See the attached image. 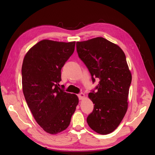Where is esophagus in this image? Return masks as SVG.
I'll return each instance as SVG.
<instances>
[{"mask_svg":"<svg viewBox=\"0 0 155 155\" xmlns=\"http://www.w3.org/2000/svg\"><path fill=\"white\" fill-rule=\"evenodd\" d=\"M78 97H79V100H83L84 97H85V94H83V93H80V94H78Z\"/></svg>","mask_w":155,"mask_h":155,"instance_id":"1","label":"esophagus"}]
</instances>
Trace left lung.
<instances>
[{
	"instance_id": "left-lung-1",
	"label": "left lung",
	"mask_w": 155,
	"mask_h": 155,
	"mask_svg": "<svg viewBox=\"0 0 155 155\" xmlns=\"http://www.w3.org/2000/svg\"><path fill=\"white\" fill-rule=\"evenodd\" d=\"M76 48L92 81L100 79L97 92L88 94L94 105L87 124L98 134H109L118 127L128 108L132 75L125 55L119 46L101 37L78 41Z\"/></svg>"
}]
</instances>
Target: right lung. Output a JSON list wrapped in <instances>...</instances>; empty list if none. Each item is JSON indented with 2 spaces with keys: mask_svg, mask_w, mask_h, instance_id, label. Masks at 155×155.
Here are the masks:
<instances>
[{
  "mask_svg": "<svg viewBox=\"0 0 155 155\" xmlns=\"http://www.w3.org/2000/svg\"><path fill=\"white\" fill-rule=\"evenodd\" d=\"M76 42L45 39L28 51L22 66L25 100L37 123L51 134L66 129L78 105L77 95L59 88L61 70L72 55Z\"/></svg>",
  "mask_w": 155,
  "mask_h": 155,
  "instance_id": "1",
  "label": "right lung"
}]
</instances>
